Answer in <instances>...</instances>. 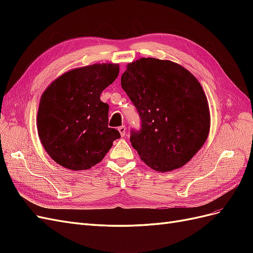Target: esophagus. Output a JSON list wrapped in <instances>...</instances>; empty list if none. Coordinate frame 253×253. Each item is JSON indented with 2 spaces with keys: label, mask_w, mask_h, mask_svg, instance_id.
<instances>
[{
  "label": "esophagus",
  "mask_w": 253,
  "mask_h": 253,
  "mask_svg": "<svg viewBox=\"0 0 253 253\" xmlns=\"http://www.w3.org/2000/svg\"><path fill=\"white\" fill-rule=\"evenodd\" d=\"M126 126H121L118 127V131H119L121 137H125L126 136Z\"/></svg>",
  "instance_id": "34e87169"
}]
</instances>
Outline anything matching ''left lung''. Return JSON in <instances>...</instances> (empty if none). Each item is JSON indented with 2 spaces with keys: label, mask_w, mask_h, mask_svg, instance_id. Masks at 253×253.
Listing matches in <instances>:
<instances>
[{
  "label": "left lung",
  "mask_w": 253,
  "mask_h": 253,
  "mask_svg": "<svg viewBox=\"0 0 253 253\" xmlns=\"http://www.w3.org/2000/svg\"><path fill=\"white\" fill-rule=\"evenodd\" d=\"M121 86L139 113L141 127L129 140L158 172L186 165L208 138L210 112L201 83L169 60L141 58L126 65Z\"/></svg>",
  "instance_id": "left-lung-1"
}]
</instances>
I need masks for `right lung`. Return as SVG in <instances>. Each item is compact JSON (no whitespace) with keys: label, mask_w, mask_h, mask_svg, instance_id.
<instances>
[{"label":"right lung","mask_w":253,"mask_h":253,"mask_svg":"<svg viewBox=\"0 0 253 253\" xmlns=\"http://www.w3.org/2000/svg\"><path fill=\"white\" fill-rule=\"evenodd\" d=\"M119 65L93 64L68 71L52 81L41 96L37 116L39 138L55 162L73 171L100 163L113 141L120 138L109 127V104L102 90L118 77Z\"/></svg>","instance_id":"1"}]
</instances>
